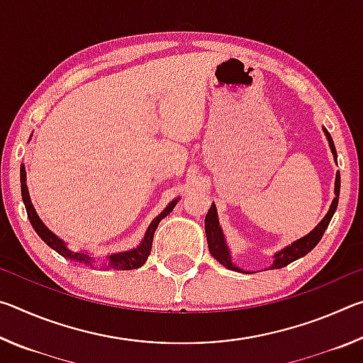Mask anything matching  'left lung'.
I'll use <instances>...</instances> for the list:
<instances>
[{
  "label": "left lung",
  "instance_id": "1",
  "mask_svg": "<svg viewBox=\"0 0 363 363\" xmlns=\"http://www.w3.org/2000/svg\"><path fill=\"white\" fill-rule=\"evenodd\" d=\"M325 136H327L328 140V145L331 149V153H333V158L336 162V149H335V144H333V139H331L330 133L322 128ZM340 184H341V177L340 173H336V179H335V199L331 201L330 205V210L328 213L325 214L323 219L318 223L314 229H312L307 235L298 238L296 242H293L291 245H288V247L281 248L280 251H277L272 257L274 261L270 264L269 269H281L288 266V264L299 259V257L306 256L309 251L314 250L317 247V243L320 242V238L323 235V232L327 230V227L330 224L331 218H333V214L336 211V206H337V199H340ZM205 232H206V242H208V248H210V253L211 256L216 259L218 262L223 264L224 267L230 269V270H237V272H250V270H243L237 266L235 262L232 261V255H230V250H229V245L225 242V237H224V232L220 229L219 225V218H218V210H216V205L211 203L210 211H208L206 218H205Z\"/></svg>",
  "mask_w": 363,
  "mask_h": 363
}]
</instances>
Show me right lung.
Listing matches in <instances>:
<instances>
[{
  "instance_id": "add662e5",
  "label": "right lung",
  "mask_w": 363,
  "mask_h": 363,
  "mask_svg": "<svg viewBox=\"0 0 363 363\" xmlns=\"http://www.w3.org/2000/svg\"><path fill=\"white\" fill-rule=\"evenodd\" d=\"M21 189H22V200H23V205H26L28 219H30V223H32L35 232L41 237V240L45 242L48 247H51L54 251H57L60 256L67 257V259H70L73 262L84 264V266L94 267V264H97V262L94 261L93 253H88V251H84V250L83 251L70 250L69 247H67V243L62 240V238H59L56 233L49 230L45 225V223L40 219L38 213H36L35 206L32 203V200H30V194H28V187H27V173H26V167H23V164L21 167ZM177 201H179V196L174 199L173 201H169L168 206L164 208V210L152 220L150 225L147 227V230L144 233V238L140 240V243L136 248L128 250V251H120V253H113V255L106 256V261H102L101 267L116 269V270H131V269H138L140 266H144L147 257H149V255H150L153 233H155V229L158 227L160 220H162L163 218H167L168 214L173 211V208L177 205Z\"/></svg>"
}]
</instances>
